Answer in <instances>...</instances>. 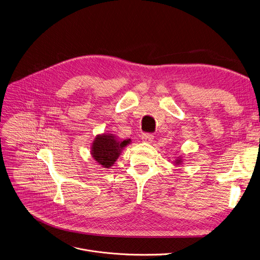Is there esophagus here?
<instances>
[{"label": "esophagus", "instance_id": "esophagus-1", "mask_svg": "<svg viewBox=\"0 0 260 260\" xmlns=\"http://www.w3.org/2000/svg\"><path fill=\"white\" fill-rule=\"evenodd\" d=\"M141 139L146 142H152L154 140V135L151 133H143L141 135Z\"/></svg>", "mask_w": 260, "mask_h": 260}]
</instances>
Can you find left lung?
<instances>
[{
	"instance_id": "obj_1",
	"label": "left lung",
	"mask_w": 260,
	"mask_h": 260,
	"mask_svg": "<svg viewBox=\"0 0 260 260\" xmlns=\"http://www.w3.org/2000/svg\"><path fill=\"white\" fill-rule=\"evenodd\" d=\"M183 163V159H182V157L180 156V157H178L175 161H174V164L175 165H177V166H179V165H181Z\"/></svg>"
}]
</instances>
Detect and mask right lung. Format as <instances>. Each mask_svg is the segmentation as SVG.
Segmentation results:
<instances>
[{
	"mask_svg": "<svg viewBox=\"0 0 260 260\" xmlns=\"http://www.w3.org/2000/svg\"><path fill=\"white\" fill-rule=\"evenodd\" d=\"M131 142V139L121 140L113 134H98L91 146L93 159L102 167H111L120 157L122 151Z\"/></svg>",
	"mask_w": 260,
	"mask_h": 260,
	"instance_id": "add662e5",
	"label": "right lung"
}]
</instances>
